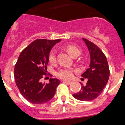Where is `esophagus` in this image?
<instances>
[{"label":"esophagus","mask_w":125,"mask_h":125,"mask_svg":"<svg viewBox=\"0 0 125 125\" xmlns=\"http://www.w3.org/2000/svg\"><path fill=\"white\" fill-rule=\"evenodd\" d=\"M63 82H65V83H68V85H70V84H71L72 83V82L70 81V80H63Z\"/></svg>","instance_id":"obj_1"}]
</instances>
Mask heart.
<instances>
[{
    "instance_id": "heart-1",
    "label": "heart",
    "mask_w": 125,
    "mask_h": 125,
    "mask_svg": "<svg viewBox=\"0 0 125 125\" xmlns=\"http://www.w3.org/2000/svg\"><path fill=\"white\" fill-rule=\"evenodd\" d=\"M66 50L72 56L75 57L80 54V50L77 46L74 44H69L66 46ZM49 62L51 64H54L57 62L56 52L54 50H52L48 55ZM74 70L70 68H62L57 72V75L62 79H69L73 76Z\"/></svg>"
}]
</instances>
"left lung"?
Instances as JSON below:
<instances>
[{
  "instance_id": "left-lung-1",
  "label": "left lung",
  "mask_w": 125,
  "mask_h": 125,
  "mask_svg": "<svg viewBox=\"0 0 125 125\" xmlns=\"http://www.w3.org/2000/svg\"><path fill=\"white\" fill-rule=\"evenodd\" d=\"M90 54L89 68L81 75L88 79L86 85L81 83L80 91L73 94L75 99L81 101H91L99 96L107 84L109 77V68L106 57L94 43L83 38Z\"/></svg>"
}]
</instances>
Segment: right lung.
<instances>
[{
	"mask_svg": "<svg viewBox=\"0 0 125 125\" xmlns=\"http://www.w3.org/2000/svg\"><path fill=\"white\" fill-rule=\"evenodd\" d=\"M60 39H37L25 48L19 56L14 70L16 84L23 97L33 104H42L52 99L60 84L57 79H50L49 83L41 79L51 77L46 73L48 55L52 46Z\"/></svg>",
	"mask_w": 125,
	"mask_h": 125,
	"instance_id": "add662e5",
	"label": "right lung"
}]
</instances>
